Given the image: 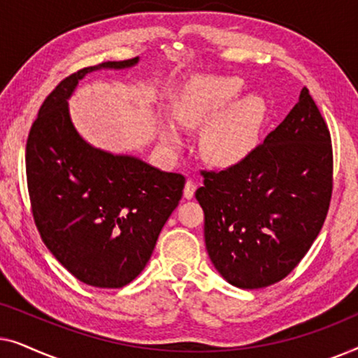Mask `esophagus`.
<instances>
[{
    "label": "esophagus",
    "instance_id": "1",
    "mask_svg": "<svg viewBox=\"0 0 358 358\" xmlns=\"http://www.w3.org/2000/svg\"><path fill=\"white\" fill-rule=\"evenodd\" d=\"M195 187H197V185H195L194 180L189 179L187 182H185V187H184V197L185 199H192L194 194H195Z\"/></svg>",
    "mask_w": 358,
    "mask_h": 358
}]
</instances>
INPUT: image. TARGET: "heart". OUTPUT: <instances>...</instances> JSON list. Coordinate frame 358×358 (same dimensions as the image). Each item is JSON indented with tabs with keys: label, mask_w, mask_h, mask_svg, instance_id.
<instances>
[{
	"label": "heart",
	"mask_w": 358,
	"mask_h": 358,
	"mask_svg": "<svg viewBox=\"0 0 358 358\" xmlns=\"http://www.w3.org/2000/svg\"><path fill=\"white\" fill-rule=\"evenodd\" d=\"M241 90L243 81L236 76H195L176 96L173 114L180 127L194 130L210 120L200 140V148L210 163L233 166L256 146L264 119L262 101L248 96L221 111L236 99ZM159 135L171 148L180 145L174 125H163Z\"/></svg>",
	"instance_id": "1"
}]
</instances>
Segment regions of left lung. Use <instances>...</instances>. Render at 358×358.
Segmentation results:
<instances>
[{
  "instance_id": "1",
  "label": "left lung",
  "mask_w": 358,
  "mask_h": 358,
  "mask_svg": "<svg viewBox=\"0 0 358 358\" xmlns=\"http://www.w3.org/2000/svg\"><path fill=\"white\" fill-rule=\"evenodd\" d=\"M202 176L195 199L215 268L249 290L285 278L320 234L332 195L331 134L310 91L246 158Z\"/></svg>"
}]
</instances>
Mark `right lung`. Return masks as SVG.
<instances>
[{"instance_id":"right-lung-1","label":"right lung","mask_w":358,"mask_h":358,"mask_svg":"<svg viewBox=\"0 0 358 358\" xmlns=\"http://www.w3.org/2000/svg\"><path fill=\"white\" fill-rule=\"evenodd\" d=\"M136 63L104 62L66 76L42 102L26 145L42 241L71 275L99 288H120L143 271L185 184L182 174L94 148L70 119L68 99L87 73Z\"/></svg>"}]
</instances>
